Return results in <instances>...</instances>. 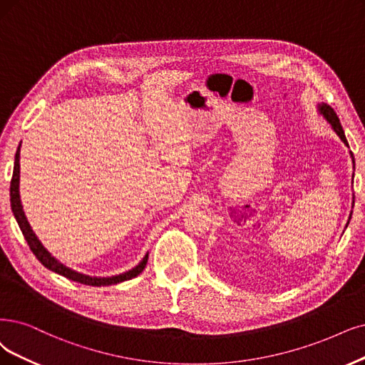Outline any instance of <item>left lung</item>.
I'll use <instances>...</instances> for the list:
<instances>
[{
	"instance_id": "8db88e82",
	"label": "left lung",
	"mask_w": 365,
	"mask_h": 365,
	"mask_svg": "<svg viewBox=\"0 0 365 365\" xmlns=\"http://www.w3.org/2000/svg\"><path fill=\"white\" fill-rule=\"evenodd\" d=\"M319 111H320V114L325 117L327 120H328V123L332 126V129L335 130V133L339 135V137L341 138V141L349 147V144H347V140H346V135H344V130H343V128H341V123H340V120H339V117H336V114H335V111L332 110V108L329 106V105H327V103H322V105H319ZM350 156H352V160H354V164H355V159H354V153L350 152ZM349 224V222H347Z\"/></svg>"
}]
</instances>
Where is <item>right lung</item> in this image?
<instances>
[{
	"label": "right lung",
	"mask_w": 365,
	"mask_h": 365,
	"mask_svg": "<svg viewBox=\"0 0 365 365\" xmlns=\"http://www.w3.org/2000/svg\"><path fill=\"white\" fill-rule=\"evenodd\" d=\"M19 152H21V145L18 147L16 155H15V167H13V178H11V182H10V203H11L13 215H15V218L19 224L21 232H22L25 240H26V244H29L30 250L36 255V259L40 263H42L45 267H48L49 271L60 274L66 278L73 279V281L81 282V284H86V286H94V287L111 286V284H117V282L138 277L143 272V269L145 267V264H147L148 254H145V257L143 259V262L138 266H135L133 269H130V271H128L125 274L115 275V277H108V278H98V277H90V275L75 272V271H72V269L66 267L58 260L52 257V255L46 251V248L42 244H40V240L37 239V236L31 230V227H30L29 221H26L25 213L22 210L21 197H19Z\"/></svg>",
	"instance_id": "1"
}]
</instances>
